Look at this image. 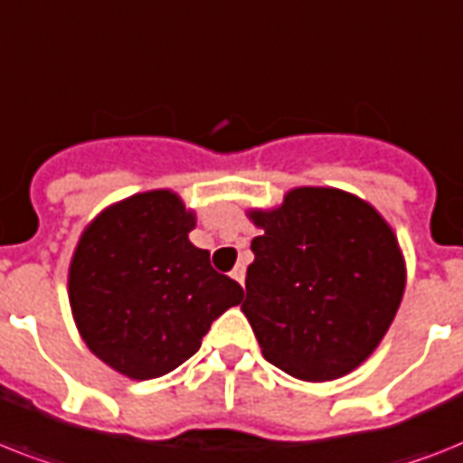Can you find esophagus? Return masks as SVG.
Listing matches in <instances>:
<instances>
[{
	"instance_id": "esophagus-1",
	"label": "esophagus",
	"mask_w": 463,
	"mask_h": 463,
	"mask_svg": "<svg viewBox=\"0 0 463 463\" xmlns=\"http://www.w3.org/2000/svg\"><path fill=\"white\" fill-rule=\"evenodd\" d=\"M231 276L232 279H235V281L238 283H245V267H242V264H238V267L232 269L231 271Z\"/></svg>"
}]
</instances>
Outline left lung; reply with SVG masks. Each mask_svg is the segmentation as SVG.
Segmentation results:
<instances>
[{
  "instance_id": "8db88e82",
  "label": "left lung",
  "mask_w": 463,
  "mask_h": 463,
  "mask_svg": "<svg viewBox=\"0 0 463 463\" xmlns=\"http://www.w3.org/2000/svg\"><path fill=\"white\" fill-rule=\"evenodd\" d=\"M252 240L242 312L261 355L290 377L331 382L365 363L406 288V261L380 211L334 187H296L247 211Z\"/></svg>"
}]
</instances>
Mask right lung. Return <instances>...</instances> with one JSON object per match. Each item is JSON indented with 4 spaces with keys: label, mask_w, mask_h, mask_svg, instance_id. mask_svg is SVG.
<instances>
[{
    "label": "right lung",
    "mask_w": 463,
    "mask_h": 463,
    "mask_svg": "<svg viewBox=\"0 0 463 463\" xmlns=\"http://www.w3.org/2000/svg\"><path fill=\"white\" fill-rule=\"evenodd\" d=\"M194 211L170 189L127 196L81 232L69 305L93 355L129 380H154L192 358L211 322L242 300L238 281L189 242Z\"/></svg>",
    "instance_id": "obj_1"
}]
</instances>
